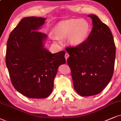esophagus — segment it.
I'll list each match as a JSON object with an SVG mask.
<instances>
[{"mask_svg":"<svg viewBox=\"0 0 121 121\" xmlns=\"http://www.w3.org/2000/svg\"><path fill=\"white\" fill-rule=\"evenodd\" d=\"M69 53L68 52H66L65 55V57L66 60H67V59H68V58L69 57Z\"/></svg>","mask_w":121,"mask_h":121,"instance_id":"obj_1","label":"esophagus"}]
</instances>
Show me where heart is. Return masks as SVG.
<instances>
[{"mask_svg": "<svg viewBox=\"0 0 121 121\" xmlns=\"http://www.w3.org/2000/svg\"><path fill=\"white\" fill-rule=\"evenodd\" d=\"M89 30V24L84 19L64 21L59 23L56 26L58 36L61 37H70V42L73 46L80 45L84 42Z\"/></svg>", "mask_w": 121, "mask_h": 121, "instance_id": "1", "label": "heart"}]
</instances>
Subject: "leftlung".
<instances>
[{
  "label": "left lung",
  "instance_id": "1",
  "mask_svg": "<svg viewBox=\"0 0 121 121\" xmlns=\"http://www.w3.org/2000/svg\"><path fill=\"white\" fill-rule=\"evenodd\" d=\"M88 16L92 19L93 28L87 39L80 45L66 48L74 89L82 97L99 94L106 87L113 74L116 58L109 28L96 15Z\"/></svg>",
  "mask_w": 121,
  "mask_h": 121
}]
</instances>
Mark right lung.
I'll return each mask as SVG.
<instances>
[{
	"label": "right lung",
	"mask_w": 121,
	"mask_h": 121,
	"mask_svg": "<svg viewBox=\"0 0 121 121\" xmlns=\"http://www.w3.org/2000/svg\"><path fill=\"white\" fill-rule=\"evenodd\" d=\"M45 21L36 17L23 18L7 42L5 61L12 85L30 98L50 95L58 68L66 62L65 51L52 53L44 48L47 36L38 30Z\"/></svg>",
	"instance_id": "add662e5"
}]
</instances>
